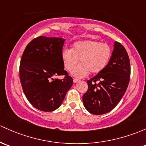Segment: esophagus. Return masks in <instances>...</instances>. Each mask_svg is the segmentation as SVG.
I'll list each match as a JSON object with an SVG mask.
<instances>
[{
    "label": "esophagus",
    "instance_id": "obj_1",
    "mask_svg": "<svg viewBox=\"0 0 146 146\" xmlns=\"http://www.w3.org/2000/svg\"><path fill=\"white\" fill-rule=\"evenodd\" d=\"M78 81H80L79 79H76V78H74V79H73V82H74V83H76Z\"/></svg>",
    "mask_w": 146,
    "mask_h": 146
}]
</instances>
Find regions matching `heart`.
<instances>
[{
	"label": "heart",
	"instance_id": "b5f03b06",
	"mask_svg": "<svg viewBox=\"0 0 146 146\" xmlns=\"http://www.w3.org/2000/svg\"><path fill=\"white\" fill-rule=\"evenodd\" d=\"M111 56V48L107 43L95 40H80L72 45L71 49H64L61 53L65 68L73 71L75 77L83 78L89 72L100 73L108 64Z\"/></svg>",
	"mask_w": 146,
	"mask_h": 146
}]
</instances>
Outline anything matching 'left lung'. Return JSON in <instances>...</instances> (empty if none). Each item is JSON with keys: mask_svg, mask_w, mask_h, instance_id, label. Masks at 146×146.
<instances>
[{"mask_svg": "<svg viewBox=\"0 0 146 146\" xmlns=\"http://www.w3.org/2000/svg\"><path fill=\"white\" fill-rule=\"evenodd\" d=\"M130 61L125 48L115 41L109 62L100 73L87 80L82 96L85 108L94 115L113 110L125 94L130 80Z\"/></svg>", "mask_w": 146, "mask_h": 146, "instance_id": "left-lung-1", "label": "left lung"}]
</instances>
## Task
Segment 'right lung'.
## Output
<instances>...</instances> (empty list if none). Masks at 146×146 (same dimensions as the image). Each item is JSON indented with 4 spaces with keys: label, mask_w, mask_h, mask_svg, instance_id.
I'll return each instance as SVG.
<instances>
[{
    "label": "right lung",
    "mask_w": 146,
    "mask_h": 146,
    "mask_svg": "<svg viewBox=\"0 0 146 146\" xmlns=\"http://www.w3.org/2000/svg\"><path fill=\"white\" fill-rule=\"evenodd\" d=\"M64 41L62 38L39 36L27 45L21 56L19 78L23 91L31 105L42 111L57 109L73 85L61 57ZM59 75L64 78H54Z\"/></svg>",
    "instance_id": "add662e5"
}]
</instances>
